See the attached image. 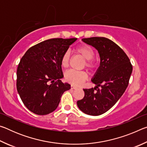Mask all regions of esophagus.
<instances>
[{
	"mask_svg": "<svg viewBox=\"0 0 147 147\" xmlns=\"http://www.w3.org/2000/svg\"><path fill=\"white\" fill-rule=\"evenodd\" d=\"M71 89H77L78 88H77V87H76V86H73V85H71Z\"/></svg>",
	"mask_w": 147,
	"mask_h": 147,
	"instance_id": "1",
	"label": "esophagus"
}]
</instances>
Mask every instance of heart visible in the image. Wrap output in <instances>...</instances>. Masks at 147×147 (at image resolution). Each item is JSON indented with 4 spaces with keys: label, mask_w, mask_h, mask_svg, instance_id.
Returning a JSON list of instances; mask_svg holds the SVG:
<instances>
[{
    "label": "heart",
    "mask_w": 147,
    "mask_h": 147,
    "mask_svg": "<svg viewBox=\"0 0 147 147\" xmlns=\"http://www.w3.org/2000/svg\"><path fill=\"white\" fill-rule=\"evenodd\" d=\"M74 52L80 54L86 59L84 66H86L89 69H93L94 67V61L93 59L94 51L93 49L87 45H80L74 49ZM70 62V53L69 51L64 52L61 57V65L62 67L67 68ZM88 78V73L84 71L69 70L65 74V80L67 82L74 86H80L83 84Z\"/></svg>",
    "instance_id": "obj_1"
}]
</instances>
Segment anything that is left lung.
Wrapping results in <instances>:
<instances>
[{"instance_id":"left-lung-1","label":"left lung","mask_w":147,"mask_h":147,"mask_svg":"<svg viewBox=\"0 0 147 147\" xmlns=\"http://www.w3.org/2000/svg\"><path fill=\"white\" fill-rule=\"evenodd\" d=\"M82 40L97 50L100 61L91 79L96 86L84 89L85 96L77 101V105L84 113L100 115L112 108L124 93L132 72V65L123 49L110 39L93 37Z\"/></svg>"}]
</instances>
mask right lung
<instances>
[{"label": "right lung", "mask_w": 147, "mask_h": 147, "mask_svg": "<svg viewBox=\"0 0 147 147\" xmlns=\"http://www.w3.org/2000/svg\"><path fill=\"white\" fill-rule=\"evenodd\" d=\"M77 38H54L30 48L21 58L17 71V89L27 108L35 114L47 115L58 108L65 91L61 57Z\"/></svg>", "instance_id": "1"}]
</instances>
